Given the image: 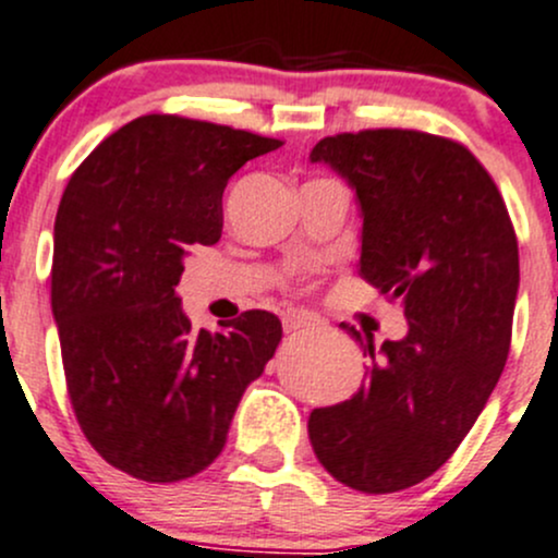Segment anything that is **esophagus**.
<instances>
[{
    "label": "esophagus",
    "mask_w": 558,
    "mask_h": 558,
    "mask_svg": "<svg viewBox=\"0 0 558 558\" xmlns=\"http://www.w3.org/2000/svg\"><path fill=\"white\" fill-rule=\"evenodd\" d=\"M315 326V320L307 315H289L283 317V330L286 333H293V330H304V328H312Z\"/></svg>",
    "instance_id": "obj_1"
}]
</instances>
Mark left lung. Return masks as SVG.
<instances>
[{
	"label": "left lung",
	"instance_id": "1",
	"mask_svg": "<svg viewBox=\"0 0 558 558\" xmlns=\"http://www.w3.org/2000/svg\"><path fill=\"white\" fill-rule=\"evenodd\" d=\"M354 190L360 275L402 304L408 333L368 349L352 400L310 413L317 461L360 493L424 482L456 452L504 373L519 246L493 177L463 145L413 130L336 134L315 145Z\"/></svg>",
	"mask_w": 558,
	"mask_h": 558
}]
</instances>
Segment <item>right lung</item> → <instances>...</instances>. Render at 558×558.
<instances>
[{"label": "right lung", "mask_w": 558, "mask_h": 558, "mask_svg": "<svg viewBox=\"0 0 558 558\" xmlns=\"http://www.w3.org/2000/svg\"><path fill=\"white\" fill-rule=\"evenodd\" d=\"M280 140L140 116L73 171L54 217L52 317L78 426L145 482L204 471L280 344L272 312L195 333L177 293L190 248L222 235V193Z\"/></svg>", "instance_id": "1"}]
</instances>
